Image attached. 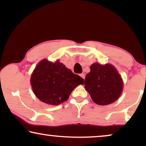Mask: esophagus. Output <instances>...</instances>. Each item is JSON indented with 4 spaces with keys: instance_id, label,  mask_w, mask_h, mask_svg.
I'll return each instance as SVG.
<instances>
[{
    "instance_id": "esophagus-1",
    "label": "esophagus",
    "mask_w": 146,
    "mask_h": 146,
    "mask_svg": "<svg viewBox=\"0 0 146 146\" xmlns=\"http://www.w3.org/2000/svg\"><path fill=\"white\" fill-rule=\"evenodd\" d=\"M80 76H81L82 78L83 79L85 78V75H84V73L80 74Z\"/></svg>"
}]
</instances>
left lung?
Here are the masks:
<instances>
[{
	"label": "left lung",
	"mask_w": 146,
	"mask_h": 146,
	"mask_svg": "<svg viewBox=\"0 0 146 146\" xmlns=\"http://www.w3.org/2000/svg\"><path fill=\"white\" fill-rule=\"evenodd\" d=\"M86 90L96 104L105 106L114 102L119 98L123 90L121 76L113 66L94 63L90 72L86 76Z\"/></svg>",
	"instance_id": "1"
}]
</instances>
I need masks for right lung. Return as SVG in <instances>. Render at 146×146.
<instances>
[{"instance_id": "right-lung-1", "label": "right lung", "mask_w": 146, "mask_h": 146, "mask_svg": "<svg viewBox=\"0 0 146 146\" xmlns=\"http://www.w3.org/2000/svg\"><path fill=\"white\" fill-rule=\"evenodd\" d=\"M32 88L40 100L59 105L68 99L74 89L83 84L84 79L75 74L58 60L44 59L38 64L31 78Z\"/></svg>"}]
</instances>
